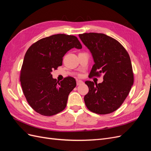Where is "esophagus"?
Listing matches in <instances>:
<instances>
[{
  "mask_svg": "<svg viewBox=\"0 0 151 151\" xmlns=\"http://www.w3.org/2000/svg\"><path fill=\"white\" fill-rule=\"evenodd\" d=\"M83 83H84V82L81 81V80H77V86L81 85V84H83Z\"/></svg>",
  "mask_w": 151,
  "mask_h": 151,
  "instance_id": "34e87169",
  "label": "esophagus"
}]
</instances>
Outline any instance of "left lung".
I'll return each instance as SVG.
<instances>
[{
	"label": "left lung",
	"mask_w": 151,
	"mask_h": 151,
	"mask_svg": "<svg viewBox=\"0 0 151 151\" xmlns=\"http://www.w3.org/2000/svg\"><path fill=\"white\" fill-rule=\"evenodd\" d=\"M79 36L94 62L89 76L104 74L101 83L85 82L89 88L84 98L86 106L100 115L111 113L122 104L134 84L129 55L117 40L104 34L89 33Z\"/></svg>",
	"instance_id": "left-lung-1"
}]
</instances>
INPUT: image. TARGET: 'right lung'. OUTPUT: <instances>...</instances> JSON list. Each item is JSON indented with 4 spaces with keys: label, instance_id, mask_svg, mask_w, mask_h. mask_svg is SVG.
Returning <instances> with one entry per match:
<instances>
[{
    "label": "right lung",
    "instance_id": "right-lung-1",
    "mask_svg": "<svg viewBox=\"0 0 151 151\" xmlns=\"http://www.w3.org/2000/svg\"><path fill=\"white\" fill-rule=\"evenodd\" d=\"M73 48H82L76 36L57 34L38 40L27 50L21 70V84L27 101L40 115L52 116L66 107L76 81L67 77L58 82L51 72L62 65L63 57Z\"/></svg>",
    "mask_w": 151,
    "mask_h": 151
}]
</instances>
